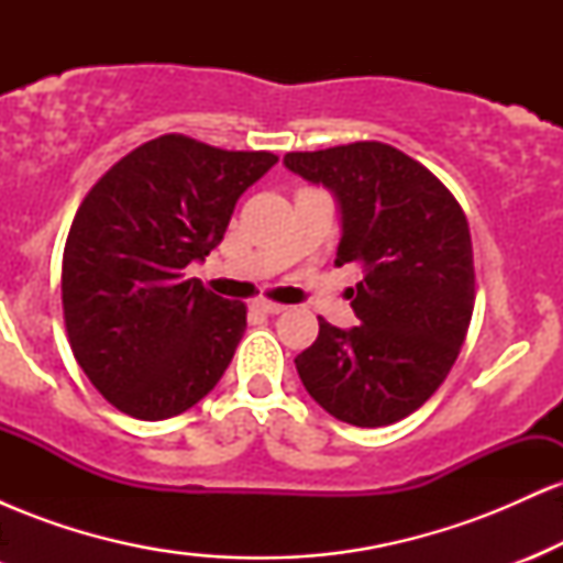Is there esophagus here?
<instances>
[{
    "instance_id": "obj_1",
    "label": "esophagus",
    "mask_w": 563,
    "mask_h": 563,
    "mask_svg": "<svg viewBox=\"0 0 563 563\" xmlns=\"http://www.w3.org/2000/svg\"><path fill=\"white\" fill-rule=\"evenodd\" d=\"M254 307L260 309V312H267V314H277L286 309V303H277V301H269V299H256Z\"/></svg>"
}]
</instances>
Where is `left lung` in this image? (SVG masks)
Masks as SVG:
<instances>
[{
  "label": "left lung",
  "mask_w": 563,
  "mask_h": 563,
  "mask_svg": "<svg viewBox=\"0 0 563 563\" xmlns=\"http://www.w3.org/2000/svg\"><path fill=\"white\" fill-rule=\"evenodd\" d=\"M286 166L331 187L344 235L335 264H360V325L320 320L296 357L301 384L339 421L376 429L416 412L448 378L476 299L474 249L461 203L439 179L386 142L288 153Z\"/></svg>",
  "instance_id": "obj_1"
}]
</instances>
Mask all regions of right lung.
<instances>
[{"label":"right lung","instance_id":"obj_1","mask_svg":"<svg viewBox=\"0 0 563 563\" xmlns=\"http://www.w3.org/2000/svg\"><path fill=\"white\" fill-rule=\"evenodd\" d=\"M275 164L267 151L161 134L84 196L63 249V320L76 363L115 410L164 421L228 371L245 303L185 280V267L217 249L238 198Z\"/></svg>","mask_w":563,"mask_h":563}]
</instances>
